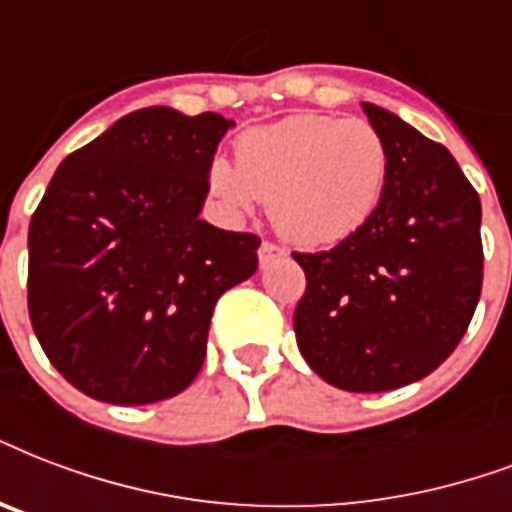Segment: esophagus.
I'll return each mask as SVG.
<instances>
[{
  "label": "esophagus",
  "instance_id": "34e87169",
  "mask_svg": "<svg viewBox=\"0 0 512 512\" xmlns=\"http://www.w3.org/2000/svg\"><path fill=\"white\" fill-rule=\"evenodd\" d=\"M257 257H260V265H265L271 260H279V257H287V249L279 247L276 241H263L260 249H257Z\"/></svg>",
  "mask_w": 512,
  "mask_h": 512
}]
</instances>
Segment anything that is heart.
I'll list each match as a JSON object with an SVG mask.
<instances>
[{
  "label": "heart",
  "instance_id": "obj_1",
  "mask_svg": "<svg viewBox=\"0 0 512 512\" xmlns=\"http://www.w3.org/2000/svg\"><path fill=\"white\" fill-rule=\"evenodd\" d=\"M392 155L360 117L300 112L249 128L233 144V166L212 161L209 190L225 209L271 204L276 230L303 247H333L368 225L389 185Z\"/></svg>",
  "mask_w": 512,
  "mask_h": 512
}]
</instances>
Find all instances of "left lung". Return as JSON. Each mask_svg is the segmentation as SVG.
I'll return each mask as SVG.
<instances>
[{
	"label": "left lung",
	"instance_id": "obj_1",
	"mask_svg": "<svg viewBox=\"0 0 512 512\" xmlns=\"http://www.w3.org/2000/svg\"><path fill=\"white\" fill-rule=\"evenodd\" d=\"M389 144L381 209L325 252H292L306 292L300 354L327 384L386 392L429 376L459 346L483 287L481 198L454 155L400 117L365 104Z\"/></svg>",
	"mask_w": 512,
	"mask_h": 512
}]
</instances>
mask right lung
Wrapping results in <instances>:
<instances>
[{
    "label": "right lung",
    "instance_id": "right-lung-1",
    "mask_svg": "<svg viewBox=\"0 0 512 512\" xmlns=\"http://www.w3.org/2000/svg\"><path fill=\"white\" fill-rule=\"evenodd\" d=\"M233 120L136 109L66 155L29 222V319L53 368L115 405L169 400L206 357L214 303L260 236L198 220Z\"/></svg>",
    "mask_w": 512,
    "mask_h": 512
}]
</instances>
